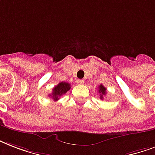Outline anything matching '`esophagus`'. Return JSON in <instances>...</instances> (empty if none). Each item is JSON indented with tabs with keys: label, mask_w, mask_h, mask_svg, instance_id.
Returning <instances> with one entry per match:
<instances>
[{
	"label": "esophagus",
	"mask_w": 155,
	"mask_h": 155,
	"mask_svg": "<svg viewBox=\"0 0 155 155\" xmlns=\"http://www.w3.org/2000/svg\"><path fill=\"white\" fill-rule=\"evenodd\" d=\"M76 83H77V84H84V81L83 80H77V81H76Z\"/></svg>",
	"instance_id": "esophagus-1"
}]
</instances>
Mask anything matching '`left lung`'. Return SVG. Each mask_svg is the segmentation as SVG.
Listing matches in <instances>:
<instances>
[{"label":"left lung","mask_w":155,"mask_h":155,"mask_svg":"<svg viewBox=\"0 0 155 155\" xmlns=\"http://www.w3.org/2000/svg\"><path fill=\"white\" fill-rule=\"evenodd\" d=\"M99 90H98V92L100 93V98L101 100L104 99V96H105L106 95V87H104L102 84H101L99 86Z\"/></svg>","instance_id":"8db88e82"}]
</instances>
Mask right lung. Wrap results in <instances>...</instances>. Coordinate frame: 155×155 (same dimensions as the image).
<instances>
[{"instance_id":"1","label":"right lung","mask_w":155,"mask_h":155,"mask_svg":"<svg viewBox=\"0 0 155 155\" xmlns=\"http://www.w3.org/2000/svg\"><path fill=\"white\" fill-rule=\"evenodd\" d=\"M70 84L66 82H60L58 85H56L55 87H54L53 90H52V93L49 95V97H51L54 101H58L59 97L62 95L67 93L70 90Z\"/></svg>"}]
</instances>
